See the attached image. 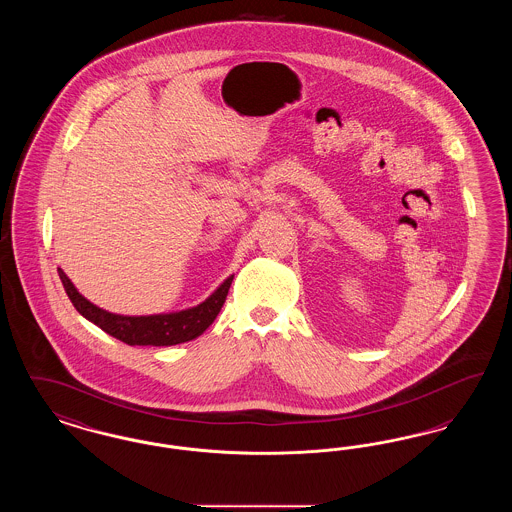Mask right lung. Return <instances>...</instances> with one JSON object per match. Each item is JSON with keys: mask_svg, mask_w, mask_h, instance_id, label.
<instances>
[{"mask_svg": "<svg viewBox=\"0 0 512 512\" xmlns=\"http://www.w3.org/2000/svg\"><path fill=\"white\" fill-rule=\"evenodd\" d=\"M63 288L73 301L74 309L90 322H94L109 336L124 341L128 345H176L184 341H192L201 336L217 318V315L226 301L230 284L234 274L228 276L215 292L211 293L203 303L176 311V313H163V315H146V317H128V315H115L92 301H88L82 293L74 288L69 276L57 268Z\"/></svg>", "mask_w": 512, "mask_h": 512, "instance_id": "obj_1", "label": "right lung"}]
</instances>
